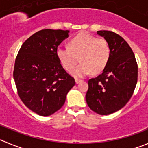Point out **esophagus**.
<instances>
[{
	"mask_svg": "<svg viewBox=\"0 0 148 148\" xmlns=\"http://www.w3.org/2000/svg\"><path fill=\"white\" fill-rule=\"evenodd\" d=\"M75 84H78L80 82H81V81H81V80H80V79H78V78H75Z\"/></svg>",
	"mask_w": 148,
	"mask_h": 148,
	"instance_id": "obj_1",
	"label": "esophagus"
}]
</instances>
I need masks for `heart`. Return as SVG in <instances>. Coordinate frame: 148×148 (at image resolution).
I'll list each match as a JSON object with an SVG mask.
<instances>
[{"mask_svg":"<svg viewBox=\"0 0 148 148\" xmlns=\"http://www.w3.org/2000/svg\"><path fill=\"white\" fill-rule=\"evenodd\" d=\"M57 56L67 70L72 68L79 58L82 62L73 67L70 74L76 78H83L92 72L100 73L106 67L110 57V47L105 38H97L83 33L70 40L69 47L59 46Z\"/></svg>","mask_w":148,"mask_h":148,"instance_id":"heart-1","label":"heart"}]
</instances>
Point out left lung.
<instances>
[{
	"label": "left lung",
	"instance_id": "obj_1",
	"mask_svg": "<svg viewBox=\"0 0 148 148\" xmlns=\"http://www.w3.org/2000/svg\"><path fill=\"white\" fill-rule=\"evenodd\" d=\"M97 33L109 43L110 57L100 75L88 80L86 100L91 110L107 115L121 109L132 97L138 67L132 49L123 38L112 31Z\"/></svg>",
	"mask_w": 148,
	"mask_h": 148
}]
</instances>
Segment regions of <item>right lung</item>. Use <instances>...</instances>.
I'll return each instance as SVG.
<instances>
[{
    "label": "right lung",
    "instance_id": "add662e5",
    "mask_svg": "<svg viewBox=\"0 0 148 148\" xmlns=\"http://www.w3.org/2000/svg\"><path fill=\"white\" fill-rule=\"evenodd\" d=\"M69 33L62 29L38 31L25 40L16 58L13 75L18 94L30 110L41 116L59 110L75 84L57 56V47Z\"/></svg>",
    "mask_w": 148,
    "mask_h": 148
}]
</instances>
